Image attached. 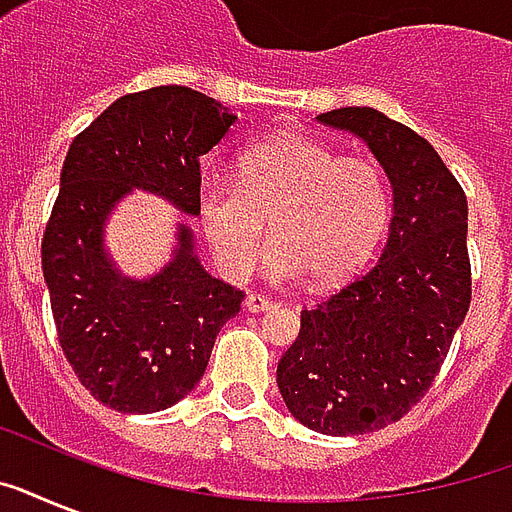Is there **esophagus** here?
<instances>
[{"instance_id": "1", "label": "esophagus", "mask_w": 512, "mask_h": 512, "mask_svg": "<svg viewBox=\"0 0 512 512\" xmlns=\"http://www.w3.org/2000/svg\"><path fill=\"white\" fill-rule=\"evenodd\" d=\"M276 300H271V297L265 295H257V292H252V295L247 297V311L249 313H265V311H273L276 308Z\"/></svg>"}]
</instances>
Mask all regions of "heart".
Listing matches in <instances>:
<instances>
[{"label": "heart", "mask_w": 512, "mask_h": 512, "mask_svg": "<svg viewBox=\"0 0 512 512\" xmlns=\"http://www.w3.org/2000/svg\"><path fill=\"white\" fill-rule=\"evenodd\" d=\"M196 215L225 276L244 279L252 271L268 220L265 273L276 281L308 273L327 287L372 257L388 228L390 191L372 159L281 132L241 154L236 183L204 180Z\"/></svg>", "instance_id": "heart-1"}]
</instances>
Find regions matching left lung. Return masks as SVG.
<instances>
[{"instance_id": "left-lung-1", "label": "left lung", "mask_w": 512, "mask_h": 512, "mask_svg": "<svg viewBox=\"0 0 512 512\" xmlns=\"http://www.w3.org/2000/svg\"><path fill=\"white\" fill-rule=\"evenodd\" d=\"M393 188L380 260L316 308L276 369L284 404L305 428L358 436L398 422L441 372L470 308L468 199L436 148L374 108H337Z\"/></svg>"}]
</instances>
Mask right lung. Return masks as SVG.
<instances>
[{"label":"right lung","mask_w":512,"mask_h":512,"mask_svg":"<svg viewBox=\"0 0 512 512\" xmlns=\"http://www.w3.org/2000/svg\"><path fill=\"white\" fill-rule=\"evenodd\" d=\"M233 122L223 103L167 84L114 100L68 148L42 271L63 356L116 412H162L188 396L244 292L204 271L188 225L177 228L175 255L162 271L127 279L103 249V225L132 188L196 215L199 159Z\"/></svg>","instance_id":"obj_1"}]
</instances>
